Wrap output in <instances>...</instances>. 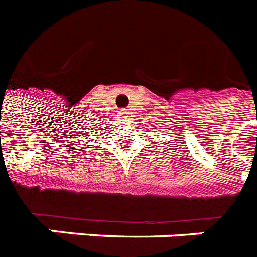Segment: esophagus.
Returning a JSON list of instances; mask_svg holds the SVG:
<instances>
[{"label":"esophagus","instance_id":"34e87169","mask_svg":"<svg viewBox=\"0 0 257 257\" xmlns=\"http://www.w3.org/2000/svg\"><path fill=\"white\" fill-rule=\"evenodd\" d=\"M118 114H121V116H125V114H126V110H124V109H122V110H120V113H118Z\"/></svg>","mask_w":257,"mask_h":257}]
</instances>
